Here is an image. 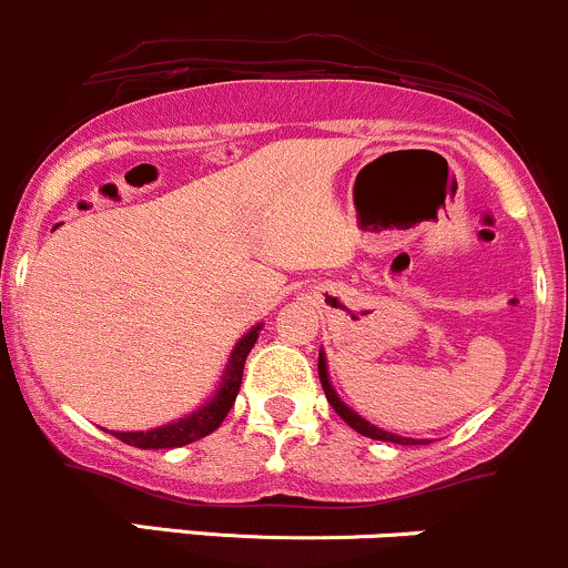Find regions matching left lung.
<instances>
[{
	"instance_id": "obj_1",
	"label": "left lung",
	"mask_w": 568,
	"mask_h": 568,
	"mask_svg": "<svg viewBox=\"0 0 568 568\" xmlns=\"http://www.w3.org/2000/svg\"><path fill=\"white\" fill-rule=\"evenodd\" d=\"M320 382H322V389H325L327 395V404L335 408V414H338L341 419H344L349 428H355L357 433H363V436L368 438H376V442H393V444H423L417 442V438H406V436H398V433H389V430H382L376 428V425H371L368 419L359 417L357 412H352L349 406L344 404V400L338 398V393L333 389L331 384V376H327V363H325V352H320Z\"/></svg>"
}]
</instances>
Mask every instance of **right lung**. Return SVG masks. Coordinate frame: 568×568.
<instances>
[{
  "instance_id": "obj_1",
  "label": "right lung",
  "mask_w": 568,
  "mask_h": 568,
  "mask_svg": "<svg viewBox=\"0 0 568 568\" xmlns=\"http://www.w3.org/2000/svg\"><path fill=\"white\" fill-rule=\"evenodd\" d=\"M262 325L252 327L241 341L235 344L233 355H230L227 368H224L222 384H219L216 395L192 412L189 417L175 419V423L160 425V428H151V430H111V436L119 438V442L130 444V447L138 449H173V447H184V444L197 442V438L209 436L224 423L227 412L235 404V395L241 389V379H243V363H246L248 352L252 346L257 344Z\"/></svg>"
}]
</instances>
